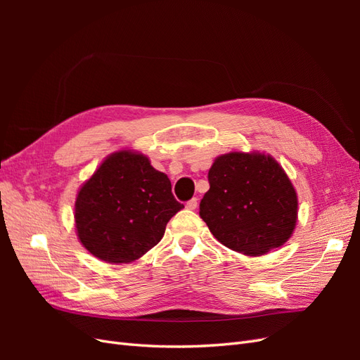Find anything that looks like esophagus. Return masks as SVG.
Returning a JSON list of instances; mask_svg holds the SVG:
<instances>
[{"instance_id": "esophagus-1", "label": "esophagus", "mask_w": 360, "mask_h": 360, "mask_svg": "<svg viewBox=\"0 0 360 360\" xmlns=\"http://www.w3.org/2000/svg\"><path fill=\"white\" fill-rule=\"evenodd\" d=\"M197 205H198V200H197V198H192V200H189V201L186 202V209L195 210V209H197Z\"/></svg>"}]
</instances>
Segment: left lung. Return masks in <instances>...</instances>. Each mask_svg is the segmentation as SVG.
Listing matches in <instances>:
<instances>
[{
    "mask_svg": "<svg viewBox=\"0 0 360 360\" xmlns=\"http://www.w3.org/2000/svg\"><path fill=\"white\" fill-rule=\"evenodd\" d=\"M209 183L200 216L224 246L257 257L288 240L297 221V195L274 158L240 151L219 156Z\"/></svg>",
    "mask_w": 360,
    "mask_h": 360,
    "instance_id": "1",
    "label": "left lung"
}]
</instances>
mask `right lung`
Here are the masks:
<instances>
[{
  "label": "right lung",
  "instance_id": "right-lung-1",
  "mask_svg": "<svg viewBox=\"0 0 360 360\" xmlns=\"http://www.w3.org/2000/svg\"><path fill=\"white\" fill-rule=\"evenodd\" d=\"M171 181L134 151H117L84 183L75 222L85 249L106 263H130L156 246L183 209Z\"/></svg>",
  "mask_w": 360,
  "mask_h": 360
}]
</instances>
